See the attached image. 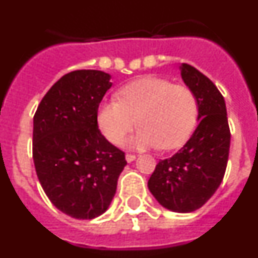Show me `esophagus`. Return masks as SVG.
I'll return each mask as SVG.
<instances>
[{
  "label": "esophagus",
  "mask_w": 258,
  "mask_h": 258,
  "mask_svg": "<svg viewBox=\"0 0 258 258\" xmlns=\"http://www.w3.org/2000/svg\"><path fill=\"white\" fill-rule=\"evenodd\" d=\"M125 159H126L127 163H132V161L136 160V155H132V154H127L126 156H125Z\"/></svg>",
  "instance_id": "34e87169"
}]
</instances>
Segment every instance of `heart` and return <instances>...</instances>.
Returning <instances> with one entry per match:
<instances>
[{"mask_svg": "<svg viewBox=\"0 0 258 258\" xmlns=\"http://www.w3.org/2000/svg\"><path fill=\"white\" fill-rule=\"evenodd\" d=\"M118 101L98 104L97 122L113 145L124 140L137 124L140 129L126 141L129 149L172 150L192 133L198 118V102L191 89L173 85L157 76H146L120 89Z\"/></svg>", "mask_w": 258, "mask_h": 258, "instance_id": "heart-1", "label": "heart"}]
</instances>
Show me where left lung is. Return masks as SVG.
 I'll list each match as a JSON object with an SVG mask.
<instances>
[{
    "mask_svg": "<svg viewBox=\"0 0 258 258\" xmlns=\"http://www.w3.org/2000/svg\"><path fill=\"white\" fill-rule=\"evenodd\" d=\"M181 77L198 102L197 129L177 154L159 161L149 190L164 208L190 213L212 198L226 170L230 127L222 94L207 76L190 64L179 66Z\"/></svg>",
    "mask_w": 258,
    "mask_h": 258,
    "instance_id": "8db88e82",
    "label": "left lung"
}]
</instances>
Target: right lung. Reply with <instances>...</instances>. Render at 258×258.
I'll use <instances>...</instances> for the list:
<instances>
[{
    "mask_svg": "<svg viewBox=\"0 0 258 258\" xmlns=\"http://www.w3.org/2000/svg\"><path fill=\"white\" fill-rule=\"evenodd\" d=\"M112 86L103 71L80 70L56 81L33 117V161L50 202L77 220L108 209L126 165L98 129L97 108Z\"/></svg>",
    "mask_w": 258,
    "mask_h": 258,
    "instance_id": "1",
    "label": "right lung"
}]
</instances>
